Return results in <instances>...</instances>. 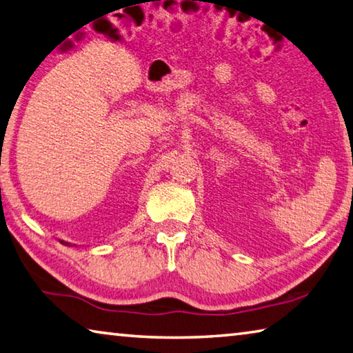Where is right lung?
Returning <instances> with one entry per match:
<instances>
[{
	"label": "right lung",
	"mask_w": 353,
	"mask_h": 353,
	"mask_svg": "<svg viewBox=\"0 0 353 353\" xmlns=\"http://www.w3.org/2000/svg\"><path fill=\"white\" fill-rule=\"evenodd\" d=\"M61 241L62 244H65V246H76V244H71V243H68V241H63V240H59Z\"/></svg>",
	"instance_id": "right-lung-1"
}]
</instances>
